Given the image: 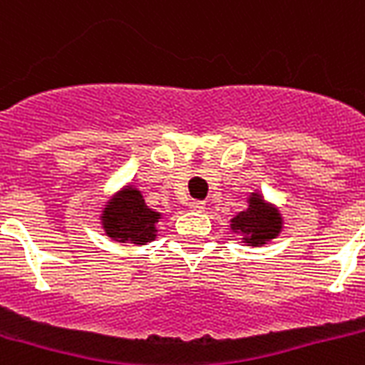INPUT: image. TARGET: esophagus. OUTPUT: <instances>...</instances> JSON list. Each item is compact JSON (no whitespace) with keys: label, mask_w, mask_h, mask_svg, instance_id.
Here are the masks:
<instances>
[{"label":"esophagus","mask_w":365,"mask_h":365,"mask_svg":"<svg viewBox=\"0 0 365 365\" xmlns=\"http://www.w3.org/2000/svg\"><path fill=\"white\" fill-rule=\"evenodd\" d=\"M189 208L195 210V212H202L207 208V205H205V201H191L189 202Z\"/></svg>","instance_id":"esophagus-1"}]
</instances>
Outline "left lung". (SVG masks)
<instances>
[{"label": "left lung", "instance_id": "left-lung-1", "mask_svg": "<svg viewBox=\"0 0 365 365\" xmlns=\"http://www.w3.org/2000/svg\"><path fill=\"white\" fill-rule=\"evenodd\" d=\"M283 218L279 210L268 202L258 193H252L249 197V208L239 212L232 220V230L235 233H243L245 243L252 247L266 245V241L275 239L282 232Z\"/></svg>", "mask_w": 365, "mask_h": 365}]
</instances>
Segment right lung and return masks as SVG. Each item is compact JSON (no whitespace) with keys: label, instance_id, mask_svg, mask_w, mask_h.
I'll use <instances>...</instances> for the list:
<instances>
[{"label":"right lung","instance_id":"obj_1","mask_svg":"<svg viewBox=\"0 0 365 365\" xmlns=\"http://www.w3.org/2000/svg\"><path fill=\"white\" fill-rule=\"evenodd\" d=\"M160 214L145 205L141 191L128 185L105 205L103 230L118 243L147 245L157 237L155 224Z\"/></svg>","mask_w":365,"mask_h":365}]
</instances>
